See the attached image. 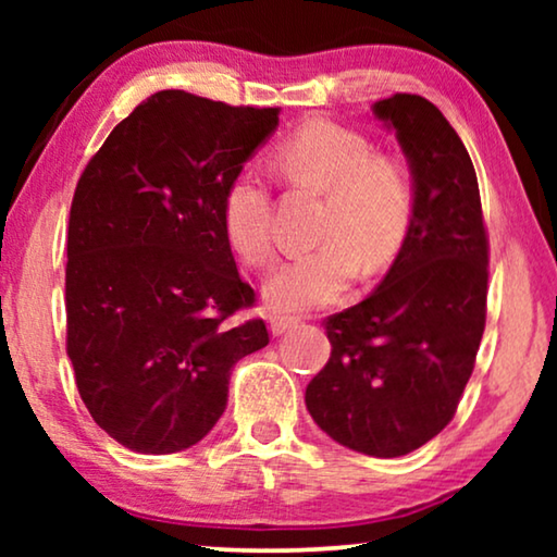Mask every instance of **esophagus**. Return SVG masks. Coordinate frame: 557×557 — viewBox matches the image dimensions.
I'll use <instances>...</instances> for the list:
<instances>
[{
    "instance_id": "1",
    "label": "esophagus",
    "mask_w": 557,
    "mask_h": 557,
    "mask_svg": "<svg viewBox=\"0 0 557 557\" xmlns=\"http://www.w3.org/2000/svg\"><path fill=\"white\" fill-rule=\"evenodd\" d=\"M296 324H299V319H296V317H288V314H273L271 317V332L273 334H284L288 330H294Z\"/></svg>"
}]
</instances>
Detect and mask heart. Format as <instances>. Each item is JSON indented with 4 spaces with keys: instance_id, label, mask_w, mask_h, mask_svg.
Here are the masks:
<instances>
[{
    "instance_id": "b5f03b06",
    "label": "heart",
    "mask_w": 557,
    "mask_h": 557,
    "mask_svg": "<svg viewBox=\"0 0 557 557\" xmlns=\"http://www.w3.org/2000/svg\"><path fill=\"white\" fill-rule=\"evenodd\" d=\"M372 144L332 121H309L284 139L276 166L294 185L324 193L314 248L288 253L263 284L273 309L301 311L330 304L355 278L357 265L377 271L398 253L413 218L408 172ZM223 233L248 265L273 256L271 189L256 166L231 180L223 197Z\"/></svg>"
}]
</instances>
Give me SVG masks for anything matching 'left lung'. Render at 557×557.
I'll use <instances>...</instances> for the list:
<instances>
[{"label": "left lung", "instance_id": "1", "mask_svg": "<svg viewBox=\"0 0 557 557\" xmlns=\"http://www.w3.org/2000/svg\"><path fill=\"white\" fill-rule=\"evenodd\" d=\"M413 182V218L368 299L326 319L332 355L307 410L352 451L393 459L446 429L486 322V243L476 172L459 134L421 96L372 103Z\"/></svg>", "mask_w": 557, "mask_h": 557}]
</instances>
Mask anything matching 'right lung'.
I'll use <instances>...</instances> for the list:
<instances>
[{
  "mask_svg": "<svg viewBox=\"0 0 557 557\" xmlns=\"http://www.w3.org/2000/svg\"><path fill=\"white\" fill-rule=\"evenodd\" d=\"M278 109L159 90L109 134L71 205L67 357L88 413L121 446L174 454L212 431L233 364L269 345L223 233L231 180Z\"/></svg>",
  "mask_w": 557,
  "mask_h": 557,
  "instance_id": "1",
  "label": "right lung"
}]
</instances>
